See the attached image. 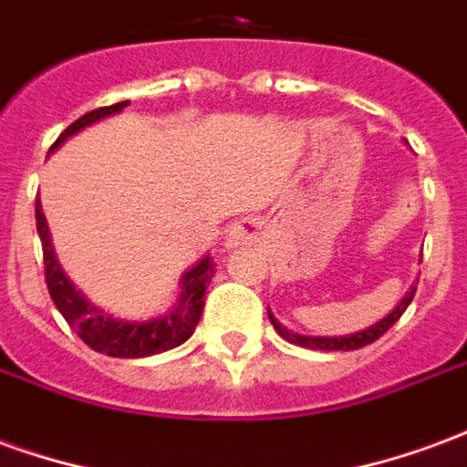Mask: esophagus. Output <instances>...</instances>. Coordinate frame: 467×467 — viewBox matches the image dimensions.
I'll return each instance as SVG.
<instances>
[{"label": "esophagus", "instance_id": "obj_1", "mask_svg": "<svg viewBox=\"0 0 467 467\" xmlns=\"http://www.w3.org/2000/svg\"><path fill=\"white\" fill-rule=\"evenodd\" d=\"M254 237H257V223H254V220H243V223H237V227L233 230V240H230V243L247 244L253 243Z\"/></svg>", "mask_w": 467, "mask_h": 467}]
</instances>
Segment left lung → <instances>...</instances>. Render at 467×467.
I'll return each mask as SVG.
<instances>
[{
	"mask_svg": "<svg viewBox=\"0 0 467 467\" xmlns=\"http://www.w3.org/2000/svg\"><path fill=\"white\" fill-rule=\"evenodd\" d=\"M412 297H415V287H412L410 293L405 295V300H402L395 310H392L385 320H380L378 325H372L368 330H362V333H355V335H348V337H310V335H297V333H290L287 327L275 320L273 315H270V323L275 325V330L283 335L287 343L293 345H300V348H310V350H358V348H365V345L375 343L378 337L390 330L392 325L400 320V315L408 310V305L412 303Z\"/></svg>",
	"mask_w": 467,
	"mask_h": 467,
	"instance_id": "8db88e82",
	"label": "left lung"
}]
</instances>
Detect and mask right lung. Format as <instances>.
I'll return each mask as SVG.
<instances>
[{"label":"right lung","mask_w":467,"mask_h":467,"mask_svg":"<svg viewBox=\"0 0 467 467\" xmlns=\"http://www.w3.org/2000/svg\"><path fill=\"white\" fill-rule=\"evenodd\" d=\"M127 105L130 102H117V105L99 107V109L87 112V115L79 117L77 122L69 124L65 132L57 137L52 150L65 142L67 137L79 132L87 124L97 122V119H102L107 115H115V112L124 109ZM35 217L36 233H39V240H42L45 280L49 297L57 305V310L62 313V317L75 327V333L92 350L105 352L109 358H150V355L172 350L177 345H182L194 333L204 307V290H207V285H210L214 275L213 257H204L202 263L194 265L190 273H184L182 293H180V300H177V307H174L172 313H167L164 317H157V320H150V323L117 320L112 315L102 313L92 303H87L75 285L67 280V275L62 273V267L57 263L52 243H49V230H47V220L39 200L35 202Z\"/></svg>","instance_id":"right-lung-1"}]
</instances>
